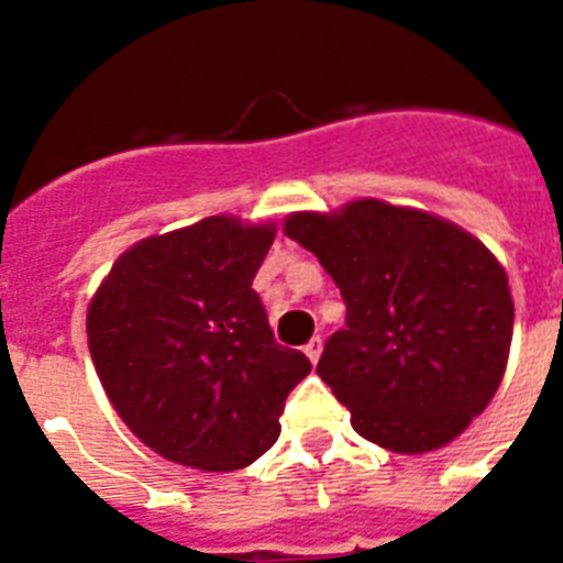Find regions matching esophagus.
I'll return each mask as SVG.
<instances>
[{"label": "esophagus", "instance_id": "obj_1", "mask_svg": "<svg viewBox=\"0 0 563 563\" xmlns=\"http://www.w3.org/2000/svg\"><path fill=\"white\" fill-rule=\"evenodd\" d=\"M321 351H324V342H321V339H309L307 342V347H303V353H307L309 356V362H312V365H316L318 360H321Z\"/></svg>", "mask_w": 563, "mask_h": 563}]
</instances>
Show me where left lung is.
<instances>
[{"label":"left lung","instance_id":"1","mask_svg":"<svg viewBox=\"0 0 563 563\" xmlns=\"http://www.w3.org/2000/svg\"><path fill=\"white\" fill-rule=\"evenodd\" d=\"M286 236L318 256L347 307L318 376L353 429L394 453L453 441L506 374L515 303L494 254L450 221L374 198L295 212Z\"/></svg>","mask_w":563,"mask_h":563}]
</instances>
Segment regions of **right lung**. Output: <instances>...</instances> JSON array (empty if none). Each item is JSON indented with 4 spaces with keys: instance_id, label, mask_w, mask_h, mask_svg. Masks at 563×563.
Masks as SVG:
<instances>
[{
    "instance_id": "right-lung-1",
    "label": "right lung",
    "mask_w": 563,
    "mask_h": 563,
    "mask_svg": "<svg viewBox=\"0 0 563 563\" xmlns=\"http://www.w3.org/2000/svg\"><path fill=\"white\" fill-rule=\"evenodd\" d=\"M272 228L210 216L119 256L87 312L90 356L143 444L201 471H239L280 435L312 371L277 344L251 289Z\"/></svg>"
}]
</instances>
